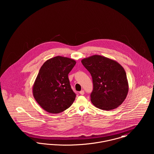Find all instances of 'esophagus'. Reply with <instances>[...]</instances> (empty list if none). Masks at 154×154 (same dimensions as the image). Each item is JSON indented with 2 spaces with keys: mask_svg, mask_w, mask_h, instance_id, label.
Segmentation results:
<instances>
[{
  "mask_svg": "<svg viewBox=\"0 0 154 154\" xmlns=\"http://www.w3.org/2000/svg\"><path fill=\"white\" fill-rule=\"evenodd\" d=\"M80 94L81 95H84V91H83V90L81 91L80 92Z\"/></svg>",
  "mask_w": 154,
  "mask_h": 154,
  "instance_id": "obj_1",
  "label": "esophagus"
}]
</instances>
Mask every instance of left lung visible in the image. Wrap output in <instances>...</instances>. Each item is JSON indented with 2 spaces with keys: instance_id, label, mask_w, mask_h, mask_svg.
I'll return each instance as SVG.
<instances>
[{
  "instance_id": "8db88e82",
  "label": "left lung",
  "mask_w": 154,
  "mask_h": 154,
  "mask_svg": "<svg viewBox=\"0 0 154 154\" xmlns=\"http://www.w3.org/2000/svg\"><path fill=\"white\" fill-rule=\"evenodd\" d=\"M81 63L92 77L91 100L96 107L109 111L124 102L129 85L122 66L116 60L99 55L82 59Z\"/></svg>"
}]
</instances>
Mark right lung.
Here are the masks:
<instances>
[{
	"instance_id": "1",
	"label": "right lung",
	"mask_w": 154,
	"mask_h": 154,
	"mask_svg": "<svg viewBox=\"0 0 154 154\" xmlns=\"http://www.w3.org/2000/svg\"><path fill=\"white\" fill-rule=\"evenodd\" d=\"M73 59L57 56L48 59L41 67L33 85V95L45 111L58 114L73 104L75 94L68 74L75 65Z\"/></svg>"
}]
</instances>
